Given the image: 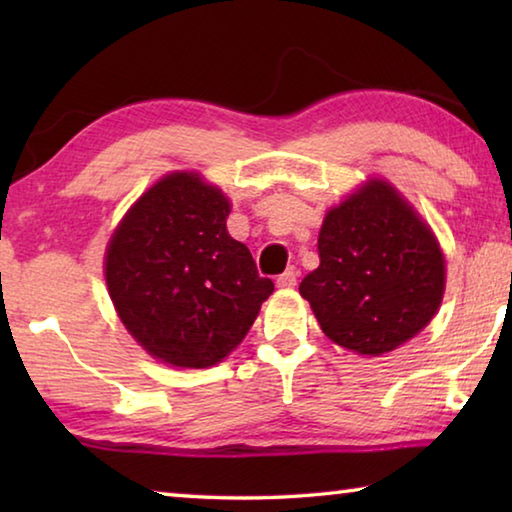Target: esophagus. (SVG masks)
<instances>
[{
  "instance_id": "34e87169",
  "label": "esophagus",
  "mask_w": 512,
  "mask_h": 512,
  "mask_svg": "<svg viewBox=\"0 0 512 512\" xmlns=\"http://www.w3.org/2000/svg\"><path fill=\"white\" fill-rule=\"evenodd\" d=\"M296 280H298V271L296 268H287V271H284L280 277H277L275 280V284L280 289H291V287H296Z\"/></svg>"
}]
</instances>
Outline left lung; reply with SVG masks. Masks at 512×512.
<instances>
[{"instance_id":"8db88e82","label":"left lung","mask_w":512,"mask_h":512,"mask_svg":"<svg viewBox=\"0 0 512 512\" xmlns=\"http://www.w3.org/2000/svg\"><path fill=\"white\" fill-rule=\"evenodd\" d=\"M320 266L300 282L327 339L366 357L393 352L443 302L445 257L404 196L372 178L325 214Z\"/></svg>"}]
</instances>
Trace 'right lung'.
Instances as JSON below:
<instances>
[{"label":"right lung","instance_id":"obj_1","mask_svg":"<svg viewBox=\"0 0 512 512\" xmlns=\"http://www.w3.org/2000/svg\"><path fill=\"white\" fill-rule=\"evenodd\" d=\"M230 203L198 173L176 171L140 196L110 237L106 284L153 359L207 368L244 341L273 282L225 228Z\"/></svg>","mask_w":512,"mask_h":512}]
</instances>
